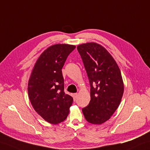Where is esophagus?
<instances>
[{
    "instance_id": "1",
    "label": "esophagus",
    "mask_w": 150,
    "mask_h": 150,
    "mask_svg": "<svg viewBox=\"0 0 150 150\" xmlns=\"http://www.w3.org/2000/svg\"><path fill=\"white\" fill-rule=\"evenodd\" d=\"M77 93H74V94H73V97H74V100H76V98H77Z\"/></svg>"
}]
</instances>
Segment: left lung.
I'll return each instance as SVG.
<instances>
[{
  "instance_id": "obj_1",
  "label": "left lung",
  "mask_w": 150,
  "mask_h": 150,
  "mask_svg": "<svg viewBox=\"0 0 150 150\" xmlns=\"http://www.w3.org/2000/svg\"><path fill=\"white\" fill-rule=\"evenodd\" d=\"M77 50L88 75L91 100L82 112L89 123L100 125L119 107L124 91L120 69L105 48L96 43L80 45Z\"/></svg>"
}]
</instances>
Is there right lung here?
I'll list each match as a JSON object with an SVG mask.
<instances>
[{
	"label": "right lung",
	"instance_id": "add662e5",
	"mask_svg": "<svg viewBox=\"0 0 150 150\" xmlns=\"http://www.w3.org/2000/svg\"><path fill=\"white\" fill-rule=\"evenodd\" d=\"M75 45L56 44L47 48L36 62L28 83V95L36 112L51 124L64 121L73 98L64 93L62 68Z\"/></svg>",
	"mask_w": 150,
	"mask_h": 150
}]
</instances>
